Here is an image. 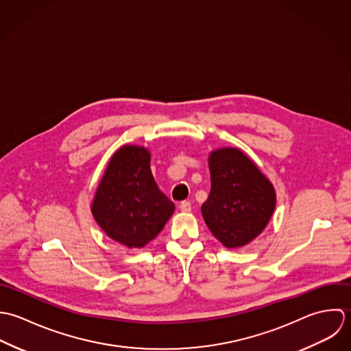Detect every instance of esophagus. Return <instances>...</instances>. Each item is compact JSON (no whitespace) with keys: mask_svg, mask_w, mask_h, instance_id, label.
<instances>
[{"mask_svg":"<svg viewBox=\"0 0 351 351\" xmlns=\"http://www.w3.org/2000/svg\"><path fill=\"white\" fill-rule=\"evenodd\" d=\"M179 208H180V210L189 213V211H191V202L190 201H183V202H180Z\"/></svg>","mask_w":351,"mask_h":351,"instance_id":"obj_1","label":"esophagus"}]
</instances>
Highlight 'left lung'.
I'll list each match as a JSON object with an SVG mask.
<instances>
[{
  "mask_svg": "<svg viewBox=\"0 0 351 351\" xmlns=\"http://www.w3.org/2000/svg\"><path fill=\"white\" fill-rule=\"evenodd\" d=\"M209 168L210 194L202 205L205 222L226 248L243 247L266 228L276 208V191L239 149L213 152Z\"/></svg>",
  "mask_w": 351,
  "mask_h": 351,
  "instance_id": "obj_1",
  "label": "left lung"
}]
</instances>
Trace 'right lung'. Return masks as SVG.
Here are the masks:
<instances>
[{
    "mask_svg": "<svg viewBox=\"0 0 351 351\" xmlns=\"http://www.w3.org/2000/svg\"><path fill=\"white\" fill-rule=\"evenodd\" d=\"M173 209L153 179L149 152L140 146H123L112 156L92 205L101 229L129 248L153 240Z\"/></svg>",
    "mask_w": 351,
    "mask_h": 351,
    "instance_id": "add662e5",
    "label": "right lung"
}]
</instances>
